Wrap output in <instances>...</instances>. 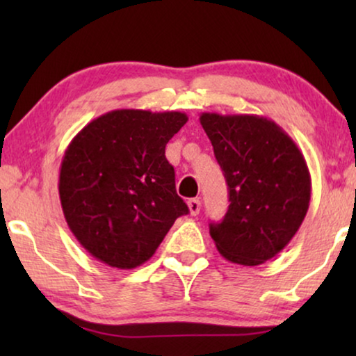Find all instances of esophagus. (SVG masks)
I'll return each mask as SVG.
<instances>
[{"instance_id": "obj_1", "label": "esophagus", "mask_w": 356, "mask_h": 356, "mask_svg": "<svg viewBox=\"0 0 356 356\" xmlns=\"http://www.w3.org/2000/svg\"><path fill=\"white\" fill-rule=\"evenodd\" d=\"M188 207H189V212H191V216H197L199 211H201V201H199V199H189Z\"/></svg>"}]
</instances>
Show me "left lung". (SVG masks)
<instances>
[{"label":"left lung","mask_w":356,"mask_h":356,"mask_svg":"<svg viewBox=\"0 0 356 356\" xmlns=\"http://www.w3.org/2000/svg\"><path fill=\"white\" fill-rule=\"evenodd\" d=\"M199 121L230 194L223 220L209 225L217 251L235 264H262L289 245L305 220L311 199L306 160L264 116L202 113Z\"/></svg>","instance_id":"8db88e82"}]
</instances>
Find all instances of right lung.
<instances>
[{
    "mask_svg": "<svg viewBox=\"0 0 356 356\" xmlns=\"http://www.w3.org/2000/svg\"><path fill=\"white\" fill-rule=\"evenodd\" d=\"M181 111L113 110L67 145L60 201L82 248L116 269L149 261L188 206L177 194L165 145L186 124Z\"/></svg>",
    "mask_w": 356,
    "mask_h": 356,
    "instance_id": "obj_1",
    "label": "right lung"
}]
</instances>
